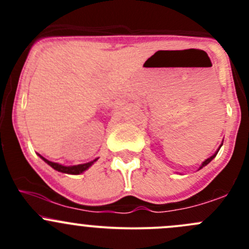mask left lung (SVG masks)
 Here are the masks:
<instances>
[{
	"label": "left lung",
	"instance_id": "obj_1",
	"mask_svg": "<svg viewBox=\"0 0 249 249\" xmlns=\"http://www.w3.org/2000/svg\"><path fill=\"white\" fill-rule=\"evenodd\" d=\"M218 150H219V149H218ZM217 153H218V152H217ZM217 153H215V154H213V155H212V157H211V158H208V159H206V160H205V161H203V162H202V165H201V166H200V169H202V167H203V166H206V165H207V164H208V162H211V160H212V159H213V158H214V157H215V155H217Z\"/></svg>",
	"mask_w": 249,
	"mask_h": 249
}]
</instances>
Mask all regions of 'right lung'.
<instances>
[{
    "mask_svg": "<svg viewBox=\"0 0 249 249\" xmlns=\"http://www.w3.org/2000/svg\"><path fill=\"white\" fill-rule=\"evenodd\" d=\"M41 158L47 162L48 165H50L53 169L56 170V171L64 172V173H70V175H79V173H82L87 169H89V167L91 166V165L97 160V159H95L94 161H90V162H87V164H82V165H74V166H62V165L56 164V162H52V161H49V160L44 159L43 157H41Z\"/></svg>",
    "mask_w": 249,
    "mask_h": 249,
    "instance_id": "obj_1",
    "label": "right lung"
}]
</instances>
